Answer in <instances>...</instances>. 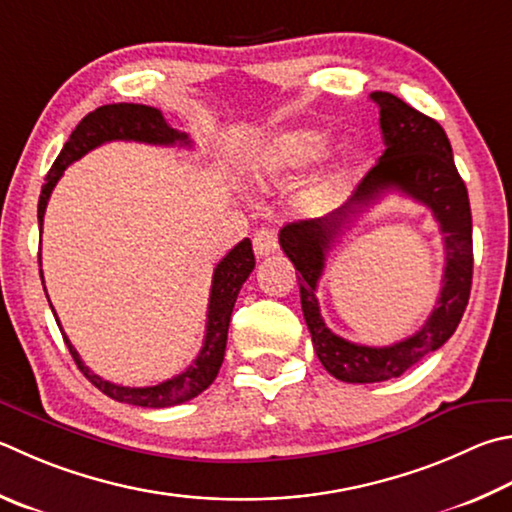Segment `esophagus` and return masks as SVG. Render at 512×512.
Returning a JSON list of instances; mask_svg holds the SVG:
<instances>
[{"instance_id":"obj_1","label":"esophagus","mask_w":512,"mask_h":512,"mask_svg":"<svg viewBox=\"0 0 512 512\" xmlns=\"http://www.w3.org/2000/svg\"><path fill=\"white\" fill-rule=\"evenodd\" d=\"M253 250H255L257 257L273 255L275 250H277V235H275V230H268V228L257 230L255 237H253Z\"/></svg>"}]
</instances>
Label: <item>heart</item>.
Instances as JSON below:
<instances>
[{"instance_id":"heart-1","label":"heart","mask_w":512,"mask_h":512,"mask_svg":"<svg viewBox=\"0 0 512 512\" xmlns=\"http://www.w3.org/2000/svg\"><path fill=\"white\" fill-rule=\"evenodd\" d=\"M324 147H327V136L318 132V129H295V132L282 134L273 143L271 161L280 167H304L318 161ZM360 172L362 154L356 150L345 152L313 183L306 201L313 208L331 206V203H336L349 190V185L358 179Z\"/></svg>"}]
</instances>
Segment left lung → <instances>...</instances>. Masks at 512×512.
I'll use <instances>...</instances> for the list:
<instances>
[{"mask_svg": "<svg viewBox=\"0 0 512 512\" xmlns=\"http://www.w3.org/2000/svg\"><path fill=\"white\" fill-rule=\"evenodd\" d=\"M380 109L385 152L353 190L351 199L320 219L286 224L280 246L291 259L300 282V300L313 349L331 376L345 383H380L405 374L427 353L443 347L457 331L472 286V215L466 183L457 172L452 147L443 127L398 96L374 91ZM396 189L433 210L444 232L446 266L435 311L414 337L389 348L356 346L323 324L314 288L323 272L326 253L352 217Z\"/></svg>", "mask_w": 512, "mask_h": 512, "instance_id": "1", "label": "left lung"}]
</instances>
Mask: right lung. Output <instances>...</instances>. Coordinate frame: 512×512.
Returning <instances> with one entry per match:
<instances>
[{"mask_svg":"<svg viewBox=\"0 0 512 512\" xmlns=\"http://www.w3.org/2000/svg\"><path fill=\"white\" fill-rule=\"evenodd\" d=\"M109 141H136V143L167 145V147L192 145L188 134L179 132V129H172L165 123V118L159 109L147 107V105H134V102H116V105L98 107L96 111H91V114L82 118L78 127L73 129L69 141L64 143L60 156L51 165L49 174H46L40 201H37V224H40V228L44 224L46 203H49L55 183L60 181L64 170H67L73 161L82 159L87 152L94 150V147ZM37 259H40V266H42V255H37ZM253 268H255L253 244H250V239L239 241V244L217 264L215 275H212L206 338H203V347L199 351L197 360H194L188 369L181 371L179 376H174L170 380H165V383L152 385V387L114 385L109 383V380L94 374V371L82 362L78 351L73 349L67 333H64L60 327L58 318H55V322H58L62 338L67 342V347L71 351L73 360H76L78 369L87 376L91 385H96L100 389L102 394H107L118 403L154 407V410H159V407H172V405L190 401L194 396H199L203 389H208L212 385V380L217 378L221 362H224V353H226L232 306L237 302L241 284L248 280V275L253 273Z\"/></svg>","mask_w":512,"mask_h":512,"instance_id":"obj_1","label":"right lung"}]
</instances>
